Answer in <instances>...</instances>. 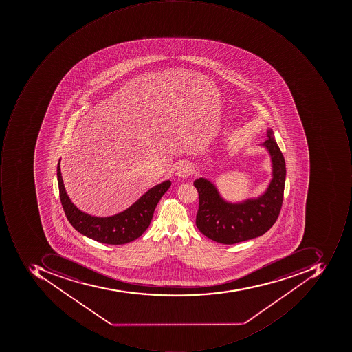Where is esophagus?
Returning a JSON list of instances; mask_svg holds the SVG:
<instances>
[{
    "label": "esophagus",
    "instance_id": "esophagus-1",
    "mask_svg": "<svg viewBox=\"0 0 352 352\" xmlns=\"http://www.w3.org/2000/svg\"><path fill=\"white\" fill-rule=\"evenodd\" d=\"M192 173V169H191V165L187 162H182L177 168V175L179 177H188L189 175Z\"/></svg>",
    "mask_w": 352,
    "mask_h": 352
}]
</instances>
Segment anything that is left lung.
Returning <instances> with one entry per match:
<instances>
[{"instance_id": "obj_1", "label": "left lung", "mask_w": 352, "mask_h": 352, "mask_svg": "<svg viewBox=\"0 0 352 352\" xmlns=\"http://www.w3.org/2000/svg\"><path fill=\"white\" fill-rule=\"evenodd\" d=\"M262 144L271 155L273 179L267 191L257 199L241 203L226 202L208 179H195L199 192V209L195 224L209 239L222 244H234L265 234L278 218L283 206L285 182V162L274 138L273 130L267 132Z\"/></svg>"}]
</instances>
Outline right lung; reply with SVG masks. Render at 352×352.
<instances>
[{
  "instance_id": "1",
  "label": "right lung",
  "mask_w": 352,
  "mask_h": 352,
  "mask_svg": "<svg viewBox=\"0 0 352 352\" xmlns=\"http://www.w3.org/2000/svg\"><path fill=\"white\" fill-rule=\"evenodd\" d=\"M57 179L60 201L71 226L85 237L113 245L129 243L144 234L149 228L157 203L171 185L170 181L163 182L149 189L124 212L100 218L81 212L71 202L63 185L60 161L57 166Z\"/></svg>"
}]
</instances>
